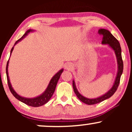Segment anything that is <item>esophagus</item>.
<instances>
[{
    "mask_svg": "<svg viewBox=\"0 0 132 132\" xmlns=\"http://www.w3.org/2000/svg\"><path fill=\"white\" fill-rule=\"evenodd\" d=\"M72 68H73V65H72L71 63H68L65 65V68L66 69H68V70H71L72 69Z\"/></svg>",
    "mask_w": 132,
    "mask_h": 132,
    "instance_id": "34e87169",
    "label": "esophagus"
}]
</instances>
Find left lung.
Returning a JSON list of instances; mask_svg holds the SVG:
<instances>
[{
	"instance_id": "1",
	"label": "left lung",
	"mask_w": 132,
	"mask_h": 132,
	"mask_svg": "<svg viewBox=\"0 0 132 132\" xmlns=\"http://www.w3.org/2000/svg\"><path fill=\"white\" fill-rule=\"evenodd\" d=\"M98 33L101 35H102V44H108L109 46L114 50L115 53H116L117 60L118 63V72L117 75V77L115 81L114 84H113V87H112L110 90H109L107 93L105 94L102 95L99 97L95 98V99H88V98L84 97L81 94H80L79 92L78 91L76 87L75 81H72V87H73L74 91H75L76 95L78 97V99L82 102L85 103L88 105H93V104H97V103L101 102L104 101V100L109 99L113 94L116 92L117 89L119 87L120 84V77L123 72V63L122 57V50H121V47L120 43L117 39L115 38L111 33L109 30L105 29H100L98 31Z\"/></svg>"
}]
</instances>
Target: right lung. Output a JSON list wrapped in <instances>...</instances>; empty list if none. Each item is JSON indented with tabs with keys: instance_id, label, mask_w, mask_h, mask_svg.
Listing matches in <instances>:
<instances>
[{
	"instance_id": "obj_1",
	"label": "right lung",
	"mask_w": 132,
	"mask_h": 132,
	"mask_svg": "<svg viewBox=\"0 0 132 132\" xmlns=\"http://www.w3.org/2000/svg\"><path fill=\"white\" fill-rule=\"evenodd\" d=\"M32 30H28V31H27L25 32V34L22 36L19 40H18L15 43V45L18 43V42H20L22 39L25 36L27 35L28 33L31 31ZM13 50V47H12V48L11 51H10V54L12 53ZM8 66H9V61H7V66H6V74H7V83H8V86L9 87V89H10V92H12L13 96L17 99L18 100H19L20 101L22 102L24 104H27V105L31 106V107H40V106L43 105L44 104H45L46 103H47L48 101H50V99H51V97H52L53 94L54 90H55L56 89V84L57 83V81H58L59 79L60 78V76H61V73L63 72V69L60 70L59 72H57L55 75L53 77L52 79H51L50 82L49 84H48V87L46 89L44 93L42 94V95H40V96L37 97L35 98H32V99H28V98H25L23 97L20 96L19 94L16 93L15 91L13 90L11 84L10 82V80H9V75H8Z\"/></svg>"
}]
</instances>
